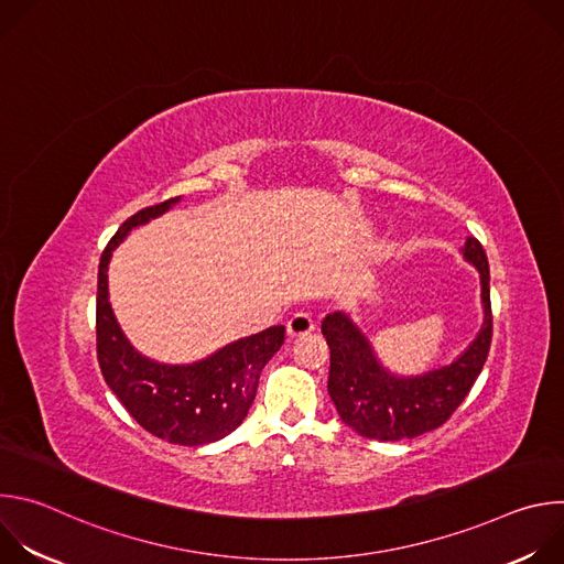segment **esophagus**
Returning <instances> with one entry per match:
<instances>
[{"instance_id":"obj_1","label":"esophagus","mask_w":564,"mask_h":564,"mask_svg":"<svg viewBox=\"0 0 564 564\" xmlns=\"http://www.w3.org/2000/svg\"><path fill=\"white\" fill-rule=\"evenodd\" d=\"M312 330H314V321H312V316L307 312H296L288 321V335L290 337H305Z\"/></svg>"}]
</instances>
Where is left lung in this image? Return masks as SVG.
Listing matches in <instances>:
<instances>
[{
  "label": "left lung",
  "mask_w": 564,
  "mask_h": 564,
  "mask_svg": "<svg viewBox=\"0 0 564 564\" xmlns=\"http://www.w3.org/2000/svg\"><path fill=\"white\" fill-rule=\"evenodd\" d=\"M462 250L479 270L487 316L485 328L455 364L424 377L399 379L377 364L366 337L348 316L333 312L321 321V333L330 348L328 392L339 417L359 435L397 442L440 429L457 411L485 368L494 339L489 261L477 238H468Z\"/></svg>",
  "instance_id": "obj_1"
}]
</instances>
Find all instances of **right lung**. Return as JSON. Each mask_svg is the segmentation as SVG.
Returning <instances> with one entry per match:
<instances>
[{
	"mask_svg": "<svg viewBox=\"0 0 564 564\" xmlns=\"http://www.w3.org/2000/svg\"><path fill=\"white\" fill-rule=\"evenodd\" d=\"M174 203L178 196L135 212L107 243L98 268L96 350L107 386L144 431L172 444L200 446L229 435L246 420L261 370L283 346L285 328L272 326L192 366L155 364L129 346L107 299V265L131 227L160 216Z\"/></svg>",
	"mask_w": 564,
	"mask_h": 564,
	"instance_id": "right-lung-1",
	"label": "right lung"
}]
</instances>
